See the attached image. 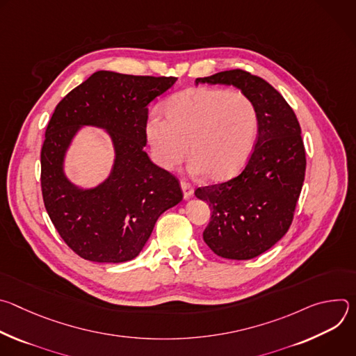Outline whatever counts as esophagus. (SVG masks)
<instances>
[{
	"label": "esophagus",
	"mask_w": 356,
	"mask_h": 356,
	"mask_svg": "<svg viewBox=\"0 0 356 356\" xmlns=\"http://www.w3.org/2000/svg\"><path fill=\"white\" fill-rule=\"evenodd\" d=\"M180 186H181V190H183V195H184V198H190V197L193 195V193H194L193 186H191L190 183H187L186 180H181V181H180Z\"/></svg>",
	"instance_id": "esophagus-1"
}]
</instances>
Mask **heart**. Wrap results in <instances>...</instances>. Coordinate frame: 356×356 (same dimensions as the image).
<instances>
[{"label": "heart", "instance_id": "1", "mask_svg": "<svg viewBox=\"0 0 356 356\" xmlns=\"http://www.w3.org/2000/svg\"><path fill=\"white\" fill-rule=\"evenodd\" d=\"M165 118L149 117L146 138L155 162L176 169L187 156L195 175L222 180L249 159L259 131L258 108L241 91L194 87L172 95L163 104Z\"/></svg>", "mask_w": 356, "mask_h": 356}]
</instances>
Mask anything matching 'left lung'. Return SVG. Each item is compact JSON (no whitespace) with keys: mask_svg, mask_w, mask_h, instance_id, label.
Masks as SVG:
<instances>
[{"mask_svg":"<svg viewBox=\"0 0 356 356\" xmlns=\"http://www.w3.org/2000/svg\"><path fill=\"white\" fill-rule=\"evenodd\" d=\"M198 83L234 86L258 108V138L245 169L228 181L194 191L211 209L202 238L216 255L257 258L291 225L306 175L301 128L283 95L258 76L235 69L195 79Z\"/></svg>","mask_w":356,"mask_h":356,"instance_id":"left-lung-1","label":"left lung"}]
</instances>
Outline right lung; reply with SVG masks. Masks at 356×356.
I'll use <instances>...</instances> for the list:
<instances>
[{
  "instance_id": "1",
  "label": "right lung",
  "mask_w": 356,
  "mask_h": 356,
  "mask_svg": "<svg viewBox=\"0 0 356 356\" xmlns=\"http://www.w3.org/2000/svg\"><path fill=\"white\" fill-rule=\"evenodd\" d=\"M176 80L99 70L56 106L40 152L42 195L59 235L80 258L98 264L136 258L158 218L183 200L179 180L143 150L147 106ZM81 126L106 129L116 150L111 176L92 189L77 188L63 170Z\"/></svg>"
}]
</instances>
